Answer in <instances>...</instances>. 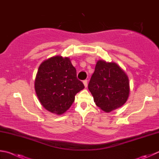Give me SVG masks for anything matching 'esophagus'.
Instances as JSON below:
<instances>
[{"label": "esophagus", "mask_w": 159, "mask_h": 159, "mask_svg": "<svg viewBox=\"0 0 159 159\" xmlns=\"http://www.w3.org/2000/svg\"><path fill=\"white\" fill-rule=\"evenodd\" d=\"M83 84H84L85 88H87V86H88V80H83Z\"/></svg>", "instance_id": "34e87169"}]
</instances>
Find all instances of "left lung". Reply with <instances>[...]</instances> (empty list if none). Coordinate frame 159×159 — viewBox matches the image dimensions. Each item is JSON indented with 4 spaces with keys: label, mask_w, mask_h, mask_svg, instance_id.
<instances>
[{
    "label": "left lung",
    "mask_w": 159,
    "mask_h": 159,
    "mask_svg": "<svg viewBox=\"0 0 159 159\" xmlns=\"http://www.w3.org/2000/svg\"><path fill=\"white\" fill-rule=\"evenodd\" d=\"M98 107L106 112L122 106L127 101L130 86L127 75L115 62L98 60L88 84Z\"/></svg>",
    "instance_id": "1"
}]
</instances>
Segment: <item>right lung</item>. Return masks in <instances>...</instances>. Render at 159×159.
Masks as SVG:
<instances>
[{"label": "right lung", "mask_w": 159, "mask_h": 159, "mask_svg": "<svg viewBox=\"0 0 159 159\" xmlns=\"http://www.w3.org/2000/svg\"><path fill=\"white\" fill-rule=\"evenodd\" d=\"M84 88L77 79L70 59L61 56L42 62L34 80L39 102L46 110L56 115L65 113L74 102L75 95Z\"/></svg>", "instance_id": "right-lung-1"}]
</instances>
